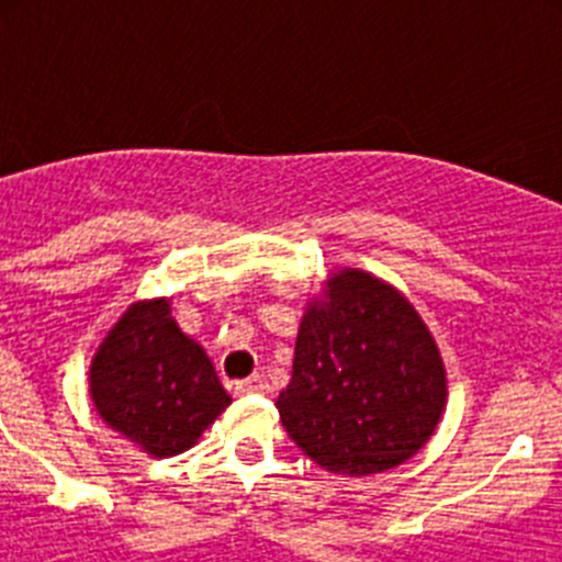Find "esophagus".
<instances>
[{
    "mask_svg": "<svg viewBox=\"0 0 562 562\" xmlns=\"http://www.w3.org/2000/svg\"><path fill=\"white\" fill-rule=\"evenodd\" d=\"M233 391H236V394H267L270 385H267L265 374H252L247 376V380L233 382Z\"/></svg>",
    "mask_w": 562,
    "mask_h": 562,
    "instance_id": "34e87169",
    "label": "esophagus"
}]
</instances>
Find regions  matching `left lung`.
Wrapping results in <instances>:
<instances>
[{
    "mask_svg": "<svg viewBox=\"0 0 562 562\" xmlns=\"http://www.w3.org/2000/svg\"><path fill=\"white\" fill-rule=\"evenodd\" d=\"M445 366L414 306L369 272H331L306 310L292 380L276 408L286 434L337 475L391 470L430 439Z\"/></svg>",
    "mask_w": 562,
    "mask_h": 562,
    "instance_id": "obj_1",
    "label": "left lung"
}]
</instances>
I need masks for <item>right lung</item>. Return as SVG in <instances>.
I'll return each instance as SVG.
<instances>
[{
  "label": "right lung",
  "instance_id": "right-lung-1",
  "mask_svg": "<svg viewBox=\"0 0 562 562\" xmlns=\"http://www.w3.org/2000/svg\"><path fill=\"white\" fill-rule=\"evenodd\" d=\"M168 312V301L134 304L89 371L98 414L151 456L188 450L231 405L202 346Z\"/></svg>",
  "mask_w": 562,
  "mask_h": 562
}]
</instances>
